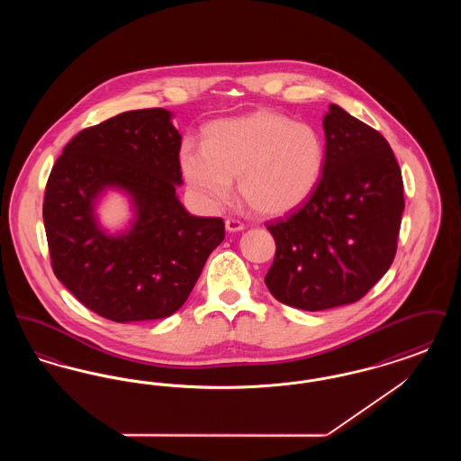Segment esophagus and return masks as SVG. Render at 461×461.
I'll return each mask as SVG.
<instances>
[{"label":"esophagus","instance_id":"1","mask_svg":"<svg viewBox=\"0 0 461 461\" xmlns=\"http://www.w3.org/2000/svg\"><path fill=\"white\" fill-rule=\"evenodd\" d=\"M224 228H226V231H230V233H237V231H241L245 226H243V222L237 220H226L224 221Z\"/></svg>","mask_w":461,"mask_h":461}]
</instances>
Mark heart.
Masks as SVG:
<instances>
[{"instance_id":"b5f03b06","label":"heart","mask_w":461,"mask_h":461,"mask_svg":"<svg viewBox=\"0 0 461 461\" xmlns=\"http://www.w3.org/2000/svg\"><path fill=\"white\" fill-rule=\"evenodd\" d=\"M177 162L188 188L205 207H220L237 179L241 202L261 216H284L314 194L325 147L306 122L273 110L218 119L203 126L202 147L183 141Z\"/></svg>"}]
</instances>
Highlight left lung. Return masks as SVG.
Instances as JSON below:
<instances>
[{"mask_svg": "<svg viewBox=\"0 0 461 461\" xmlns=\"http://www.w3.org/2000/svg\"><path fill=\"white\" fill-rule=\"evenodd\" d=\"M323 175L306 203L267 226L276 254L264 282L286 306L325 311L359 301L394 261L402 176L387 140L331 104Z\"/></svg>", "mask_w": 461, "mask_h": 461, "instance_id": "1", "label": "left lung"}]
</instances>
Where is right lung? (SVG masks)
Instances as JSON below:
<instances>
[{
    "mask_svg": "<svg viewBox=\"0 0 461 461\" xmlns=\"http://www.w3.org/2000/svg\"><path fill=\"white\" fill-rule=\"evenodd\" d=\"M173 112H122L79 132L48 177L43 221L59 282L93 312L117 321L175 314L224 240L220 218L190 214L183 185L181 134ZM109 191L129 198L132 218L110 232L97 209Z\"/></svg>",
    "mask_w": 461,
    "mask_h": 461,
    "instance_id": "add662e5",
    "label": "right lung"
}]
</instances>
